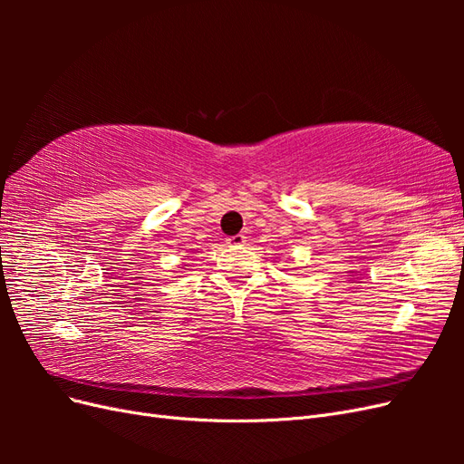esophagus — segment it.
<instances>
[{
    "mask_svg": "<svg viewBox=\"0 0 464 464\" xmlns=\"http://www.w3.org/2000/svg\"><path fill=\"white\" fill-rule=\"evenodd\" d=\"M246 242H247V240H246L244 234H236V236H232V237H228V240H227V244H228L230 247H242Z\"/></svg>",
    "mask_w": 464,
    "mask_h": 464,
    "instance_id": "1",
    "label": "esophagus"
}]
</instances>
